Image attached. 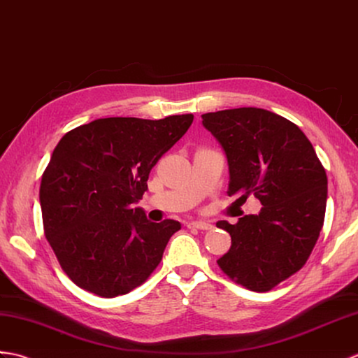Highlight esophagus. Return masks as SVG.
<instances>
[{
    "mask_svg": "<svg viewBox=\"0 0 358 358\" xmlns=\"http://www.w3.org/2000/svg\"><path fill=\"white\" fill-rule=\"evenodd\" d=\"M188 228H193V229H211L213 225L208 224V222H189V224L187 225Z\"/></svg>",
    "mask_w": 358,
    "mask_h": 358,
    "instance_id": "obj_1",
    "label": "esophagus"
}]
</instances>
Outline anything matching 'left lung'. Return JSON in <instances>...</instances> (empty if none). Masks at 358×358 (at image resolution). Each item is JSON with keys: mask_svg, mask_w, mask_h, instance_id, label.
<instances>
[{"mask_svg": "<svg viewBox=\"0 0 358 358\" xmlns=\"http://www.w3.org/2000/svg\"><path fill=\"white\" fill-rule=\"evenodd\" d=\"M202 124L225 150L228 194H239V202L254 194L264 205L257 216L234 225L217 222L231 236V248L217 265L237 285L266 292L311 256L327 211V171L305 133L268 110L205 113Z\"/></svg>", "mask_w": 358, "mask_h": 358, "instance_id": "8db88e82", "label": "left lung"}]
</instances>
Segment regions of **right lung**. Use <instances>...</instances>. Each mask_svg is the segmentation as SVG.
Returning <instances> with one entry per match:
<instances>
[{
	"label": "right lung",
	"instance_id": "right-lung-1",
	"mask_svg": "<svg viewBox=\"0 0 358 358\" xmlns=\"http://www.w3.org/2000/svg\"><path fill=\"white\" fill-rule=\"evenodd\" d=\"M193 117L96 119L70 130L55 147L39 187L44 234L79 288L104 299L122 296L161 264L180 224H153L133 203Z\"/></svg>",
	"mask_w": 358,
	"mask_h": 358
}]
</instances>
